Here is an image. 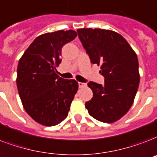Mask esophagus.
I'll list each match as a JSON object with an SVG mask.
<instances>
[{
	"label": "esophagus",
	"mask_w": 157,
	"mask_h": 157,
	"mask_svg": "<svg viewBox=\"0 0 157 157\" xmlns=\"http://www.w3.org/2000/svg\"><path fill=\"white\" fill-rule=\"evenodd\" d=\"M78 85H79V87H80V88H82V87L86 86V84L82 83V82H78Z\"/></svg>",
	"instance_id": "34e87169"
}]
</instances>
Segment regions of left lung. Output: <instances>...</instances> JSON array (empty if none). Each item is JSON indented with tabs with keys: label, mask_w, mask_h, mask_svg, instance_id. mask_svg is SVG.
I'll return each mask as SVG.
<instances>
[{
	"label": "left lung",
	"mask_w": 157,
	"mask_h": 157,
	"mask_svg": "<svg viewBox=\"0 0 157 157\" xmlns=\"http://www.w3.org/2000/svg\"><path fill=\"white\" fill-rule=\"evenodd\" d=\"M79 39L93 64L100 66L105 84L88 86L93 97L86 103L90 115L111 124L125 115L133 104L140 81L138 59L124 37L102 29H77Z\"/></svg>",
	"instance_id": "obj_1"
}]
</instances>
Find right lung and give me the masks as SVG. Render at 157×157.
I'll list each match as a JSON object with an SVG mask.
<instances>
[{
    "instance_id": "obj_1",
    "label": "right lung",
    "mask_w": 157,
    "mask_h": 157,
    "mask_svg": "<svg viewBox=\"0 0 157 157\" xmlns=\"http://www.w3.org/2000/svg\"><path fill=\"white\" fill-rule=\"evenodd\" d=\"M76 36L71 29L38 36L18 63L16 84L23 107L44 126H55L67 117L78 90L77 81L61 78L56 69L62 48Z\"/></svg>"
}]
</instances>
